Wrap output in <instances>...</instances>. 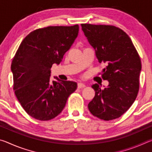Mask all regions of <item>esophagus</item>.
Returning <instances> with one entry per match:
<instances>
[{"instance_id": "esophagus-1", "label": "esophagus", "mask_w": 152, "mask_h": 152, "mask_svg": "<svg viewBox=\"0 0 152 152\" xmlns=\"http://www.w3.org/2000/svg\"><path fill=\"white\" fill-rule=\"evenodd\" d=\"M86 87V84L84 83H82V82H79L78 84V88H84Z\"/></svg>"}]
</instances>
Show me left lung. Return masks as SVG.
Wrapping results in <instances>:
<instances>
[{
  "label": "left lung",
  "mask_w": 152,
  "mask_h": 152,
  "mask_svg": "<svg viewBox=\"0 0 152 152\" xmlns=\"http://www.w3.org/2000/svg\"><path fill=\"white\" fill-rule=\"evenodd\" d=\"M99 63L107 66L102 75L109 85L92 86L95 96L88 104L94 116L109 121L119 118L134 102L140 88L141 60L132 39L122 29L112 25L81 24Z\"/></svg>",
  "instance_id": "1"
}]
</instances>
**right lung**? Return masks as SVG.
<instances>
[{"instance_id":"add662e5","label":"right lung","mask_w":152,"mask_h":152,"mask_svg":"<svg viewBox=\"0 0 152 152\" xmlns=\"http://www.w3.org/2000/svg\"><path fill=\"white\" fill-rule=\"evenodd\" d=\"M79 26H50L36 29L22 41L12 60L13 89L28 115L40 121L55 118L76 91L72 81H50L51 68L60 64L78 34Z\"/></svg>"}]
</instances>
